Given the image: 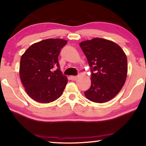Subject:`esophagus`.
Listing matches in <instances>:
<instances>
[{"label":"esophagus","mask_w":146,"mask_h":146,"mask_svg":"<svg viewBox=\"0 0 146 146\" xmlns=\"http://www.w3.org/2000/svg\"><path fill=\"white\" fill-rule=\"evenodd\" d=\"M77 79V76H71V80H75Z\"/></svg>","instance_id":"1"}]
</instances>
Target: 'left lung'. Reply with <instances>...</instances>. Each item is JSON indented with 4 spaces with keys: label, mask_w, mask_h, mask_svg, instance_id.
<instances>
[{
    "label": "left lung",
    "mask_w": 146,
    "mask_h": 146,
    "mask_svg": "<svg viewBox=\"0 0 146 146\" xmlns=\"http://www.w3.org/2000/svg\"><path fill=\"white\" fill-rule=\"evenodd\" d=\"M91 71V86L84 92L89 100L105 103L120 92L127 76V58L118 44L95 38L80 43Z\"/></svg>",
    "instance_id": "obj_1"
}]
</instances>
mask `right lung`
I'll return each mask as SVG.
<instances>
[{
	"label": "right lung",
	"mask_w": 146,
	"mask_h": 146,
	"mask_svg": "<svg viewBox=\"0 0 146 146\" xmlns=\"http://www.w3.org/2000/svg\"><path fill=\"white\" fill-rule=\"evenodd\" d=\"M67 40L45 39L28 48L21 56L19 76L26 92L35 101L48 104L62 96L67 83L58 62L61 49ZM58 67L56 71L51 69Z\"/></svg>",
	"instance_id": "right-lung-1"
}]
</instances>
